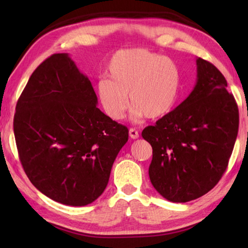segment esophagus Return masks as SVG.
<instances>
[{"mask_svg": "<svg viewBox=\"0 0 248 248\" xmlns=\"http://www.w3.org/2000/svg\"><path fill=\"white\" fill-rule=\"evenodd\" d=\"M129 136L131 139H138V138H139V132H138L134 128H131L129 130Z\"/></svg>", "mask_w": 248, "mask_h": 248, "instance_id": "1", "label": "esophagus"}]
</instances>
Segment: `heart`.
Segmentation results:
<instances>
[{
    "label": "heart",
    "instance_id": "heart-1",
    "mask_svg": "<svg viewBox=\"0 0 248 248\" xmlns=\"http://www.w3.org/2000/svg\"><path fill=\"white\" fill-rule=\"evenodd\" d=\"M108 78L97 84L104 110L114 120L123 119L133 106V117L156 119L173 109L178 96L180 73L175 62L146 49L117 51L107 66Z\"/></svg>",
    "mask_w": 248,
    "mask_h": 248
}]
</instances>
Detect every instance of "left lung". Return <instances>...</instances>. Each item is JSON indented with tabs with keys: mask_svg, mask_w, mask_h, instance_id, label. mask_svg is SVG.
Listing matches in <instances>:
<instances>
[{
	"mask_svg": "<svg viewBox=\"0 0 248 248\" xmlns=\"http://www.w3.org/2000/svg\"><path fill=\"white\" fill-rule=\"evenodd\" d=\"M215 65L197 59V83L184 102L142 131L152 146L149 176L171 202L207 194L228 167L238 131V108Z\"/></svg>",
	"mask_w": 248,
	"mask_h": 248,
	"instance_id": "1",
	"label": "left lung"
}]
</instances>
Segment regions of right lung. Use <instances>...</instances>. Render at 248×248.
<instances>
[{"mask_svg": "<svg viewBox=\"0 0 248 248\" xmlns=\"http://www.w3.org/2000/svg\"><path fill=\"white\" fill-rule=\"evenodd\" d=\"M89 78L68 53H54L33 71L16 104L18 156L37 189L81 207L106 188L129 130L96 107Z\"/></svg>", "mask_w": 248, "mask_h": 248, "instance_id": "right-lung-1", "label": "right lung"}]
</instances>
